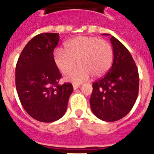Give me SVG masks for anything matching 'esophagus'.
Here are the masks:
<instances>
[{
	"instance_id": "esophagus-1",
	"label": "esophagus",
	"mask_w": 154,
	"mask_h": 154,
	"mask_svg": "<svg viewBox=\"0 0 154 154\" xmlns=\"http://www.w3.org/2000/svg\"><path fill=\"white\" fill-rule=\"evenodd\" d=\"M72 87H73V89L74 90H76L77 89H78L80 87V85H77V84H73L72 85Z\"/></svg>"
}]
</instances>
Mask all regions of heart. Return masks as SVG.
Returning a JSON list of instances; mask_svg holds the SVG:
<instances>
[{"instance_id":"b5f03b06","label":"heart","mask_w":154,"mask_h":154,"mask_svg":"<svg viewBox=\"0 0 154 154\" xmlns=\"http://www.w3.org/2000/svg\"><path fill=\"white\" fill-rule=\"evenodd\" d=\"M113 60V50L105 40L92 37H77L53 52V61L63 74H68L76 65L79 66L67 77L69 82L81 83L90 75L101 77L109 69Z\"/></svg>"}]
</instances>
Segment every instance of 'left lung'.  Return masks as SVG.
<instances>
[{
    "label": "left lung",
    "mask_w": 154,
    "mask_h": 154,
    "mask_svg": "<svg viewBox=\"0 0 154 154\" xmlns=\"http://www.w3.org/2000/svg\"><path fill=\"white\" fill-rule=\"evenodd\" d=\"M110 42L113 50L112 67L93 83L89 102L97 117L111 122L122 119L132 109L138 95L139 75L134 58L124 45L112 36Z\"/></svg>",
    "instance_id": "obj_1"
}]
</instances>
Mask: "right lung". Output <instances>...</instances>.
<instances>
[{
	"mask_svg": "<svg viewBox=\"0 0 154 154\" xmlns=\"http://www.w3.org/2000/svg\"><path fill=\"white\" fill-rule=\"evenodd\" d=\"M59 33L37 35L25 45L16 66V89L23 108L42 122L57 121L65 113L73 91L71 83L59 84L61 74L53 61Z\"/></svg>",
	"mask_w": 154,
	"mask_h": 154,
	"instance_id": "1",
	"label": "right lung"
}]
</instances>
